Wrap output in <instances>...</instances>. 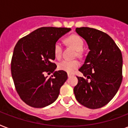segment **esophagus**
I'll return each mask as SVG.
<instances>
[{"mask_svg":"<svg viewBox=\"0 0 128 128\" xmlns=\"http://www.w3.org/2000/svg\"><path fill=\"white\" fill-rule=\"evenodd\" d=\"M73 76V74H68V78H70V77H71V76Z\"/></svg>","mask_w":128,"mask_h":128,"instance_id":"esophagus-1","label":"esophagus"}]
</instances>
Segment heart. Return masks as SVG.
<instances>
[{
    "label": "heart",
    "instance_id": "b5f03b06",
    "mask_svg": "<svg viewBox=\"0 0 128 128\" xmlns=\"http://www.w3.org/2000/svg\"><path fill=\"white\" fill-rule=\"evenodd\" d=\"M66 42L73 47L78 52L82 51L84 47V41L80 36L76 34L70 35V36L66 38ZM62 44L59 42L55 44L54 47V54L56 58H60L62 55ZM80 66V62L77 60H64L58 64V68L59 70L64 71L68 74H72L75 70Z\"/></svg>",
    "mask_w": 128,
    "mask_h": 128
}]
</instances>
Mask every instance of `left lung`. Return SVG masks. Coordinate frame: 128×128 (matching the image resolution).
Returning a JSON list of instances; mask_svg holds the SVG:
<instances>
[{
  "label": "left lung",
  "mask_w": 128,
  "mask_h": 128,
  "mask_svg": "<svg viewBox=\"0 0 128 128\" xmlns=\"http://www.w3.org/2000/svg\"><path fill=\"white\" fill-rule=\"evenodd\" d=\"M76 32L85 40L90 51L79 69L87 79L77 76L78 82L74 93L82 105L97 109L106 105L120 87L123 64L122 52L106 33L88 27L76 28Z\"/></svg>",
  "instance_id": "1"
}]
</instances>
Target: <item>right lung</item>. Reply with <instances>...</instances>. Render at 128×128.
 I'll return each instance as SVG.
<instances>
[{
    "label": "right lung",
    "mask_w": 128,
    "mask_h": 128,
    "mask_svg": "<svg viewBox=\"0 0 128 128\" xmlns=\"http://www.w3.org/2000/svg\"><path fill=\"white\" fill-rule=\"evenodd\" d=\"M68 28L42 27L20 39L13 52L11 74L19 96L27 105L40 108L56 101L68 75L56 70L54 47ZM53 73L52 77L44 76Z\"/></svg>",
    "instance_id": "obj_1"
}]
</instances>
